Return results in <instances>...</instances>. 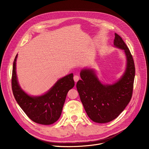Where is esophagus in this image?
Returning <instances> with one entry per match:
<instances>
[{
  "label": "esophagus",
  "mask_w": 149,
  "mask_h": 149,
  "mask_svg": "<svg viewBox=\"0 0 149 149\" xmlns=\"http://www.w3.org/2000/svg\"><path fill=\"white\" fill-rule=\"evenodd\" d=\"M74 79L75 82H77L79 79V77L77 75H75L74 76Z\"/></svg>",
  "instance_id": "esophagus-1"
}]
</instances>
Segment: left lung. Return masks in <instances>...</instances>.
Instances as JSON below:
<instances>
[{
  "label": "left lung",
  "mask_w": 149,
  "mask_h": 149,
  "mask_svg": "<svg viewBox=\"0 0 149 149\" xmlns=\"http://www.w3.org/2000/svg\"><path fill=\"white\" fill-rule=\"evenodd\" d=\"M114 45L123 49L127 67L121 78L112 85L102 84L92 69L80 72L81 80L77 83L81 101L90 118L95 123H105L116 118L128 105L132 97L135 77L133 56L121 37L115 33Z\"/></svg>",
  "instance_id": "1"
}]
</instances>
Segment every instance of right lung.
<instances>
[{"instance_id": "1", "label": "right lung", "mask_w": 149, "mask_h": 149, "mask_svg": "<svg viewBox=\"0 0 149 149\" xmlns=\"http://www.w3.org/2000/svg\"><path fill=\"white\" fill-rule=\"evenodd\" d=\"M17 54L13 61L12 88L17 104L27 116L35 123L49 125L60 117L67 93L75 85L73 74L59 79L44 95L30 96L19 86L16 72V62Z\"/></svg>"}]
</instances>
